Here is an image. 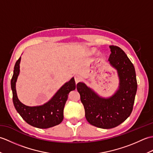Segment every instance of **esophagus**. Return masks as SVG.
<instances>
[{
  "label": "esophagus",
  "instance_id": "obj_1",
  "mask_svg": "<svg viewBox=\"0 0 153 153\" xmlns=\"http://www.w3.org/2000/svg\"><path fill=\"white\" fill-rule=\"evenodd\" d=\"M74 79H75V82H76V83H77L82 80V76H79V75H76L74 77Z\"/></svg>",
  "mask_w": 153,
  "mask_h": 153
}]
</instances>
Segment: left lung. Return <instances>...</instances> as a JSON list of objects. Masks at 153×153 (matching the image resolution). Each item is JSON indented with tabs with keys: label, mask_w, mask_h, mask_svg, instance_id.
I'll return each mask as SVG.
<instances>
[{
	"label": "left lung",
	"mask_w": 153,
	"mask_h": 153,
	"mask_svg": "<svg viewBox=\"0 0 153 153\" xmlns=\"http://www.w3.org/2000/svg\"><path fill=\"white\" fill-rule=\"evenodd\" d=\"M109 47L111 53L108 61L118 71L120 78L117 92L109 99L100 98L85 83L77 84L87 122L103 129L115 128L130 116L137 89L134 64L120 47L114 45Z\"/></svg>",
	"instance_id": "obj_1"
}]
</instances>
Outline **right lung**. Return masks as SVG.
<instances>
[{"instance_id":"1","label":"right lung","mask_w":153,"mask_h":153,"mask_svg":"<svg viewBox=\"0 0 153 153\" xmlns=\"http://www.w3.org/2000/svg\"><path fill=\"white\" fill-rule=\"evenodd\" d=\"M21 57L16 61L14 74L11 79L12 100L16 110L28 124L35 128L46 129L60 124L64 118V107L68 99V94L76 89L74 78L66 83L58 91L54 96L45 105L39 106H27L18 99L16 90V82L19 73Z\"/></svg>"}]
</instances>
